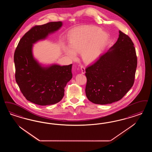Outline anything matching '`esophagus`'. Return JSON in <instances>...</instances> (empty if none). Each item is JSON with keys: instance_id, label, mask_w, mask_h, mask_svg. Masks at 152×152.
Masks as SVG:
<instances>
[{"instance_id": "obj_1", "label": "esophagus", "mask_w": 152, "mask_h": 152, "mask_svg": "<svg viewBox=\"0 0 152 152\" xmlns=\"http://www.w3.org/2000/svg\"><path fill=\"white\" fill-rule=\"evenodd\" d=\"M81 73L82 74H84L85 73V67L83 66H81Z\"/></svg>"}]
</instances>
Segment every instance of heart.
Listing matches in <instances>:
<instances>
[{
    "mask_svg": "<svg viewBox=\"0 0 152 152\" xmlns=\"http://www.w3.org/2000/svg\"><path fill=\"white\" fill-rule=\"evenodd\" d=\"M108 39L107 33L100 28L89 25L71 31L68 36L69 46L63 45V50L71 59L76 57V53L81 52L83 59L90 63L102 54Z\"/></svg>",
    "mask_w": 152,
    "mask_h": 152,
    "instance_id": "obj_1",
    "label": "heart"
}]
</instances>
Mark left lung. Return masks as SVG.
<instances>
[{
	"mask_svg": "<svg viewBox=\"0 0 152 152\" xmlns=\"http://www.w3.org/2000/svg\"><path fill=\"white\" fill-rule=\"evenodd\" d=\"M119 33L115 43L85 69L86 96L93 103L117 102L134 85L137 63L134 43L121 31Z\"/></svg>",
	"mask_w": 152,
	"mask_h": 152,
	"instance_id": "obj_1",
	"label": "left lung"
}]
</instances>
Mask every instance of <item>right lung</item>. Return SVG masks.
Segmentation results:
<instances>
[{"mask_svg":"<svg viewBox=\"0 0 152 152\" xmlns=\"http://www.w3.org/2000/svg\"><path fill=\"white\" fill-rule=\"evenodd\" d=\"M62 25L63 23L58 21L33 27L21 38L14 54L16 81L25 98L38 105L60 102L64 94V88L72 77V64L45 66L33 54L34 44L46 39Z\"/></svg>","mask_w":152,"mask_h":152,"instance_id":"add662e5","label":"right lung"}]
</instances>
